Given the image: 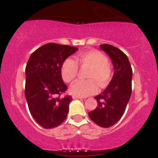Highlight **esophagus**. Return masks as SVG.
Returning <instances> with one entry per match:
<instances>
[{
	"label": "esophagus",
	"instance_id": "34e87169",
	"mask_svg": "<svg viewBox=\"0 0 158 158\" xmlns=\"http://www.w3.org/2000/svg\"><path fill=\"white\" fill-rule=\"evenodd\" d=\"M73 99H82V97H78V96H75V95H73Z\"/></svg>",
	"mask_w": 158,
	"mask_h": 158
}]
</instances>
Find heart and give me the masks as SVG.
<instances>
[{
	"label": "heart",
	"instance_id": "1",
	"mask_svg": "<svg viewBox=\"0 0 158 158\" xmlns=\"http://www.w3.org/2000/svg\"><path fill=\"white\" fill-rule=\"evenodd\" d=\"M76 62L68 58L61 66V75L65 82L70 83L75 80L79 71L78 64L81 67L90 68L88 73V80H79L70 87V92L78 97H88L95 94L98 90V84L101 87L106 86L112 78V70L108 64V59L102 52L90 50L79 54Z\"/></svg>",
	"mask_w": 158,
	"mask_h": 158
}]
</instances>
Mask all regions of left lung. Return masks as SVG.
Masks as SVG:
<instances>
[{"label": "left lung", "mask_w": 158, "mask_h": 158, "mask_svg": "<svg viewBox=\"0 0 158 158\" xmlns=\"http://www.w3.org/2000/svg\"><path fill=\"white\" fill-rule=\"evenodd\" d=\"M100 48L111 59L114 73L106 90L94 97L98 106L88 116L98 126L109 128L123 117L131 97L132 69L122 50L110 44H101Z\"/></svg>", "instance_id": "obj_1"}]
</instances>
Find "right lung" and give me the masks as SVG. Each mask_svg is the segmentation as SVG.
Here are the masks:
<instances>
[{"label": "right lung", "instance_id": "obj_1", "mask_svg": "<svg viewBox=\"0 0 158 158\" xmlns=\"http://www.w3.org/2000/svg\"><path fill=\"white\" fill-rule=\"evenodd\" d=\"M78 48L48 43L30 56L25 69V97L32 117L44 128L59 126L66 119L71 96L61 97L68 87L61 75V66Z\"/></svg>", "mask_w": 158, "mask_h": 158}]
</instances>
